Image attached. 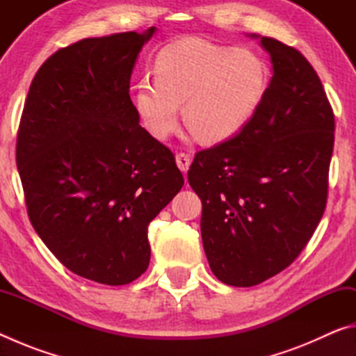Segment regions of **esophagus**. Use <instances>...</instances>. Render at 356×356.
<instances>
[{"instance_id":"1","label":"esophagus","mask_w":356,"mask_h":356,"mask_svg":"<svg viewBox=\"0 0 356 356\" xmlns=\"http://www.w3.org/2000/svg\"><path fill=\"white\" fill-rule=\"evenodd\" d=\"M176 163H177V166H179V170H180V171H182V172H186V171H188L190 165H191V159H190V155H188V154H185V152H180V154H177V155H176Z\"/></svg>"}]
</instances>
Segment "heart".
<instances>
[{
  "mask_svg": "<svg viewBox=\"0 0 356 356\" xmlns=\"http://www.w3.org/2000/svg\"><path fill=\"white\" fill-rule=\"evenodd\" d=\"M267 67L256 53L201 39L174 42L159 53L155 78L135 86L134 104L144 127L165 140L184 119L204 143L236 136L261 106Z\"/></svg>",
  "mask_w": 356,
  "mask_h": 356,
  "instance_id": "heart-1",
  "label": "heart"
}]
</instances>
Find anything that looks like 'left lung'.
<instances>
[{
    "mask_svg": "<svg viewBox=\"0 0 356 356\" xmlns=\"http://www.w3.org/2000/svg\"><path fill=\"white\" fill-rule=\"evenodd\" d=\"M261 45L273 70L261 106L238 135L197 152L188 171L210 268L236 287L278 275L309 242L334 144V114L308 59L272 38Z\"/></svg>",
    "mask_w": 356,
    "mask_h": 356,
    "instance_id": "8db88e82",
    "label": "left lung"
}]
</instances>
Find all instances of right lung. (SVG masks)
I'll return each mask as SVG.
<instances>
[{
	"label": "right lung",
	"instance_id": "add662e5",
	"mask_svg": "<svg viewBox=\"0 0 356 356\" xmlns=\"http://www.w3.org/2000/svg\"><path fill=\"white\" fill-rule=\"evenodd\" d=\"M154 33L59 48L29 86L17 135L33 227L64 267L100 284L146 272L149 222L184 186L172 152L141 127L129 94Z\"/></svg>",
	"mask_w": 356,
	"mask_h": 356
}]
</instances>
